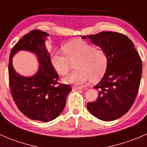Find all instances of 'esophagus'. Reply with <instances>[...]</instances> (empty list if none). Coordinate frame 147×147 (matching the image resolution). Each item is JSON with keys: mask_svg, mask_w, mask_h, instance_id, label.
Instances as JSON below:
<instances>
[{"mask_svg": "<svg viewBox=\"0 0 147 147\" xmlns=\"http://www.w3.org/2000/svg\"><path fill=\"white\" fill-rule=\"evenodd\" d=\"M82 87H77V86H73L72 87V90H82Z\"/></svg>", "mask_w": 147, "mask_h": 147, "instance_id": "34e87169", "label": "esophagus"}]
</instances>
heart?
Masks as SVG:
<instances>
[{"instance_id":"heart-1","label":"heart","mask_w":147,"mask_h":147,"mask_svg":"<svg viewBox=\"0 0 147 147\" xmlns=\"http://www.w3.org/2000/svg\"><path fill=\"white\" fill-rule=\"evenodd\" d=\"M64 53L55 52L51 56V63L62 75L70 72L72 63H76L78 70L64 79L67 84L82 86L92 78L100 79L105 74L108 63L106 53L102 49L82 40H75L63 46Z\"/></svg>"}]
</instances>
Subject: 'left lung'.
<instances>
[{"label":"left lung","instance_id":"left-lung-1","mask_svg":"<svg viewBox=\"0 0 147 147\" xmlns=\"http://www.w3.org/2000/svg\"><path fill=\"white\" fill-rule=\"evenodd\" d=\"M82 38L100 46L108 58L105 75L94 87L98 97L87 103V109L103 121L118 119L129 110L137 97L142 72L140 57L132 41L124 34L103 31Z\"/></svg>","mask_w":147,"mask_h":147}]
</instances>
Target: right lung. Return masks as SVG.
I'll return each instance as SVG.
<instances>
[{
	"instance_id": "obj_1",
	"label": "right lung",
	"mask_w": 147,
	"mask_h": 147,
	"mask_svg": "<svg viewBox=\"0 0 147 147\" xmlns=\"http://www.w3.org/2000/svg\"><path fill=\"white\" fill-rule=\"evenodd\" d=\"M49 34L33 30L25 35L12 48L8 64L10 93L19 110L32 120L47 122L55 119L65 107L70 85L58 82L56 72L45 46ZM20 50L37 55L40 63L38 72L31 77L18 74L12 67V57Z\"/></svg>"
}]
</instances>
